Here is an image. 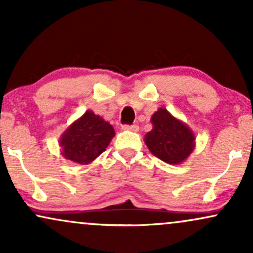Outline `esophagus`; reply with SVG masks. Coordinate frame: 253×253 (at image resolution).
Masks as SVG:
<instances>
[{
  "instance_id": "1",
  "label": "esophagus",
  "mask_w": 253,
  "mask_h": 253,
  "mask_svg": "<svg viewBox=\"0 0 253 253\" xmlns=\"http://www.w3.org/2000/svg\"><path fill=\"white\" fill-rule=\"evenodd\" d=\"M123 129L125 130H132V132H136L139 129L138 124H133V125H124Z\"/></svg>"
}]
</instances>
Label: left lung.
I'll list each match as a JSON object with an SVG mask.
<instances>
[{
    "label": "left lung",
    "instance_id": "8db88e82",
    "mask_svg": "<svg viewBox=\"0 0 253 253\" xmlns=\"http://www.w3.org/2000/svg\"><path fill=\"white\" fill-rule=\"evenodd\" d=\"M151 123L153 128L145 135V143L152 155L169 164L185 161L194 150L195 136L191 129L164 108L157 110Z\"/></svg>",
    "mask_w": 253,
    "mask_h": 253
}]
</instances>
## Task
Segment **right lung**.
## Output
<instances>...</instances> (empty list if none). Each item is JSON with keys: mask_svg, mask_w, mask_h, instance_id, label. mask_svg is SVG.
Returning a JSON list of instances; mask_svg holds the SVG:
<instances>
[{"mask_svg": "<svg viewBox=\"0 0 253 253\" xmlns=\"http://www.w3.org/2000/svg\"><path fill=\"white\" fill-rule=\"evenodd\" d=\"M114 135L112 125L89 110L62 135L63 156L76 163L89 164L106 151Z\"/></svg>", "mask_w": 253, "mask_h": 253, "instance_id": "obj_1", "label": "right lung"}]
</instances>
